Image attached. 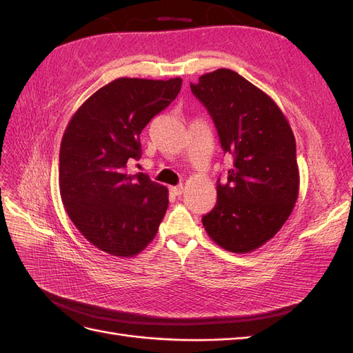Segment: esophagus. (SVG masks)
Returning <instances> with one entry per match:
<instances>
[{"label":"esophagus","instance_id":"1","mask_svg":"<svg viewBox=\"0 0 353 353\" xmlns=\"http://www.w3.org/2000/svg\"><path fill=\"white\" fill-rule=\"evenodd\" d=\"M170 191H172L175 196H181V194H183V191H184V185L181 184V185H176V187H170Z\"/></svg>","mask_w":353,"mask_h":353}]
</instances>
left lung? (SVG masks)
I'll use <instances>...</instances> for the list:
<instances>
[{
    "label": "left lung",
    "mask_w": 353,
    "mask_h": 353,
    "mask_svg": "<svg viewBox=\"0 0 353 353\" xmlns=\"http://www.w3.org/2000/svg\"><path fill=\"white\" fill-rule=\"evenodd\" d=\"M190 87L215 122L222 150L234 157L203 227L219 248L250 253L281 230L299 196L290 123L268 94L234 70L205 73Z\"/></svg>",
    "instance_id": "left-lung-1"
}]
</instances>
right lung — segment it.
<instances>
[{
  "instance_id": "obj_1",
  "label": "right lung",
  "mask_w": 353,
  "mask_h": 353,
  "mask_svg": "<svg viewBox=\"0 0 353 353\" xmlns=\"http://www.w3.org/2000/svg\"><path fill=\"white\" fill-rule=\"evenodd\" d=\"M168 81L117 78L82 103L61 138L59 187L70 221L94 248L132 258L156 237L169 191L147 175L128 174L140 159V134L181 90Z\"/></svg>"
}]
</instances>
